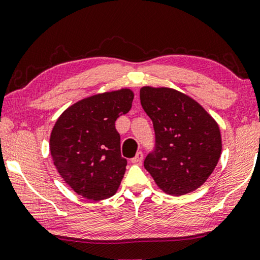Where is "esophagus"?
Wrapping results in <instances>:
<instances>
[{
  "instance_id": "1",
  "label": "esophagus",
  "mask_w": 260,
  "mask_h": 260,
  "mask_svg": "<svg viewBox=\"0 0 260 260\" xmlns=\"http://www.w3.org/2000/svg\"><path fill=\"white\" fill-rule=\"evenodd\" d=\"M142 159H143V152H142V151H138L137 154H136V156H135V157L131 158V162H133V163H136V165H138V163H141V162H142Z\"/></svg>"
}]
</instances>
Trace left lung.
<instances>
[{"label":"left lung","mask_w":260,"mask_h":260,"mask_svg":"<svg viewBox=\"0 0 260 260\" xmlns=\"http://www.w3.org/2000/svg\"><path fill=\"white\" fill-rule=\"evenodd\" d=\"M140 98L155 130L144 168L165 193L179 197L198 189L221 154L218 124L198 102L173 88L144 86Z\"/></svg>","instance_id":"obj_1"}]
</instances>
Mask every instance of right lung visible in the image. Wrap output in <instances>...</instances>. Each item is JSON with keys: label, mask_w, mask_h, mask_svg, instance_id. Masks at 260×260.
Instances as JSON below:
<instances>
[{"label": "right lung", "mask_w": 260, "mask_h": 260, "mask_svg": "<svg viewBox=\"0 0 260 260\" xmlns=\"http://www.w3.org/2000/svg\"><path fill=\"white\" fill-rule=\"evenodd\" d=\"M129 88L104 92L77 102L55 122L49 150L63 181L90 200L111 198L125 173L116 119L130 111Z\"/></svg>", "instance_id": "obj_1"}]
</instances>
